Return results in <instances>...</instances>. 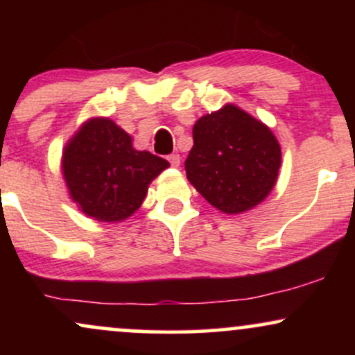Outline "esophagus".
I'll list each match as a JSON object with an SVG mask.
<instances>
[{"mask_svg": "<svg viewBox=\"0 0 355 355\" xmlns=\"http://www.w3.org/2000/svg\"><path fill=\"white\" fill-rule=\"evenodd\" d=\"M168 162L172 166H180L182 157L178 153H172V155H168Z\"/></svg>", "mask_w": 355, "mask_h": 355, "instance_id": "obj_1", "label": "esophagus"}]
</instances>
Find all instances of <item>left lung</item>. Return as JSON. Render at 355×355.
Wrapping results in <instances>:
<instances>
[{
    "label": "left lung",
    "instance_id": "left-lung-1",
    "mask_svg": "<svg viewBox=\"0 0 355 355\" xmlns=\"http://www.w3.org/2000/svg\"><path fill=\"white\" fill-rule=\"evenodd\" d=\"M280 160V145L270 128L235 105H225L193 125L185 170L210 205L234 215L266 200Z\"/></svg>",
    "mask_w": 355,
    "mask_h": 355
}]
</instances>
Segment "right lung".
<instances>
[{
  "label": "right lung",
  "mask_w": 355,
  "mask_h": 355,
  "mask_svg": "<svg viewBox=\"0 0 355 355\" xmlns=\"http://www.w3.org/2000/svg\"><path fill=\"white\" fill-rule=\"evenodd\" d=\"M168 162L132 145L110 118L81 125L63 150L61 170L73 202L98 222H121L140 209L153 178Z\"/></svg>",
  "instance_id": "1"
}]
</instances>
